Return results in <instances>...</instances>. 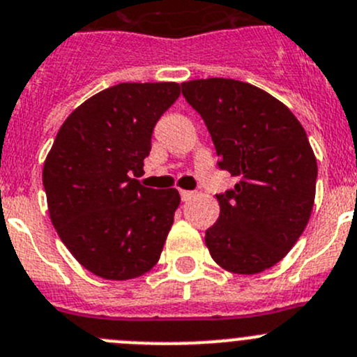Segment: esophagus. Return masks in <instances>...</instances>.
<instances>
[{
	"mask_svg": "<svg viewBox=\"0 0 357 357\" xmlns=\"http://www.w3.org/2000/svg\"><path fill=\"white\" fill-rule=\"evenodd\" d=\"M179 195H181V201L186 202V201H190V199L194 197L195 192H190V190H181V192H179Z\"/></svg>",
	"mask_w": 357,
	"mask_h": 357,
	"instance_id": "34e87169",
	"label": "esophagus"
}]
</instances>
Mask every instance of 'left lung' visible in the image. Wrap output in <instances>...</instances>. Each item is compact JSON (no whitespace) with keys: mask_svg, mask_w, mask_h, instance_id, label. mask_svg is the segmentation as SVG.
I'll return each mask as SVG.
<instances>
[{"mask_svg":"<svg viewBox=\"0 0 357 357\" xmlns=\"http://www.w3.org/2000/svg\"><path fill=\"white\" fill-rule=\"evenodd\" d=\"M181 93L208 126L218 167L239 179L216 195L209 254L238 275L269 269L296 245L314 208L317 160L305 128L280 100L248 82L197 79L183 82Z\"/></svg>","mask_w":357,"mask_h":357,"instance_id":"left-lung-1","label":"left lung"}]
</instances>
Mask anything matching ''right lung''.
<instances>
[{"mask_svg": "<svg viewBox=\"0 0 357 357\" xmlns=\"http://www.w3.org/2000/svg\"><path fill=\"white\" fill-rule=\"evenodd\" d=\"M176 82H121L66 118L43 163L49 215L93 275L130 280L158 262L179 206L176 188L142 186L156 121L178 100Z\"/></svg>", "mask_w": 357, "mask_h": 357, "instance_id": "right-lung-1", "label": "right lung"}]
</instances>
